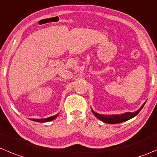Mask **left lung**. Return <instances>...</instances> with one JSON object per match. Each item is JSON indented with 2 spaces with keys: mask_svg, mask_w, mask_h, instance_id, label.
<instances>
[{
  "mask_svg": "<svg viewBox=\"0 0 157 157\" xmlns=\"http://www.w3.org/2000/svg\"><path fill=\"white\" fill-rule=\"evenodd\" d=\"M145 103L146 102L141 106V107L138 110L136 111V112H127L122 114H120V115H103V114L97 113L94 112V110L92 111L93 113H94V115H95V117H97V118H98L99 120H100L101 121H103V122L109 124H120V123L125 122V121H128V120L132 119L133 117H134L135 116H136L139 113V112L142 109V108L144 107Z\"/></svg>",
  "mask_w": 157,
  "mask_h": 157,
  "instance_id": "8db88e82",
  "label": "left lung"
}]
</instances>
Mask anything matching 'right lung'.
<instances>
[{"label": "right lung", "instance_id": "right-lung-1", "mask_svg": "<svg viewBox=\"0 0 157 157\" xmlns=\"http://www.w3.org/2000/svg\"><path fill=\"white\" fill-rule=\"evenodd\" d=\"M58 116V114H56V115L53 116V117H48V118H45V119H32L33 121H36V122H39V123H44V122H49V121H53L55 118H57V117Z\"/></svg>", "mask_w": 157, "mask_h": 157}]
</instances>
